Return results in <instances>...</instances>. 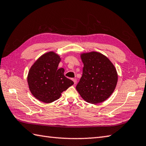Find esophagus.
Listing matches in <instances>:
<instances>
[{"mask_svg":"<svg viewBox=\"0 0 146 146\" xmlns=\"http://www.w3.org/2000/svg\"><path fill=\"white\" fill-rule=\"evenodd\" d=\"M72 80H73V82H74V84L76 85V82H77L76 80V79H72Z\"/></svg>","mask_w":146,"mask_h":146,"instance_id":"obj_1","label":"esophagus"}]
</instances>
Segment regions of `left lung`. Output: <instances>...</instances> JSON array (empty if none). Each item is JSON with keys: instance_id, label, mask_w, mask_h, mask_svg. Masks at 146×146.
<instances>
[{"instance_id": "left-lung-1", "label": "left lung", "mask_w": 146, "mask_h": 146, "mask_svg": "<svg viewBox=\"0 0 146 146\" xmlns=\"http://www.w3.org/2000/svg\"><path fill=\"white\" fill-rule=\"evenodd\" d=\"M83 75L76 86V90L86 102L97 104L106 100L117 86L118 75L113 64L100 52H82Z\"/></svg>"}]
</instances>
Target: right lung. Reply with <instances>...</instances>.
Returning <instances> with one entry per match:
<instances>
[{
	"label": "right lung",
	"instance_id": "1",
	"mask_svg": "<svg viewBox=\"0 0 146 146\" xmlns=\"http://www.w3.org/2000/svg\"><path fill=\"white\" fill-rule=\"evenodd\" d=\"M60 61V55L49 51L41 56L31 67L27 83L31 93L39 101L52 103L74 84L64 75V68H58Z\"/></svg>",
	"mask_w": 146,
	"mask_h": 146
}]
</instances>
